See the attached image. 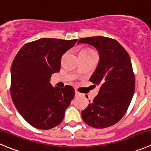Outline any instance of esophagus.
<instances>
[{"label": "esophagus", "instance_id": "obj_1", "mask_svg": "<svg viewBox=\"0 0 151 151\" xmlns=\"http://www.w3.org/2000/svg\"><path fill=\"white\" fill-rule=\"evenodd\" d=\"M81 95V93H79L78 91H75V96H76V97H78V96H80Z\"/></svg>", "mask_w": 151, "mask_h": 151}]
</instances>
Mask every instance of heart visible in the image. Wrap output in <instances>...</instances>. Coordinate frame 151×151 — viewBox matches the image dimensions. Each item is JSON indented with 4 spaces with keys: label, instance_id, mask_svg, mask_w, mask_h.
Masks as SVG:
<instances>
[{
    "label": "heart",
    "instance_id": "b5f03b06",
    "mask_svg": "<svg viewBox=\"0 0 151 151\" xmlns=\"http://www.w3.org/2000/svg\"><path fill=\"white\" fill-rule=\"evenodd\" d=\"M91 54H96L95 52L91 48H85L83 49L81 52H80V55H91Z\"/></svg>",
    "mask_w": 151,
    "mask_h": 151
}]
</instances>
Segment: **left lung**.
<instances>
[{
    "instance_id": "obj_1",
    "label": "left lung",
    "mask_w": 151,
    "mask_h": 151,
    "mask_svg": "<svg viewBox=\"0 0 151 151\" xmlns=\"http://www.w3.org/2000/svg\"><path fill=\"white\" fill-rule=\"evenodd\" d=\"M94 46L99 62L90 81L99 93L81 111L86 124L103 129L118 122L127 112L135 91V75L125 48L114 39L104 37L81 38L78 44Z\"/></svg>"
}]
</instances>
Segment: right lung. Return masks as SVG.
<instances>
[{
	"instance_id": "add662e5",
	"label": "right lung",
	"mask_w": 151,
	"mask_h": 151,
	"mask_svg": "<svg viewBox=\"0 0 151 151\" xmlns=\"http://www.w3.org/2000/svg\"><path fill=\"white\" fill-rule=\"evenodd\" d=\"M76 42L42 38L26 43L15 57L11 67V97L18 111L32 127L49 129L63 121L75 90L70 85L53 88L50 78L60 71L62 55Z\"/></svg>"
}]
</instances>
